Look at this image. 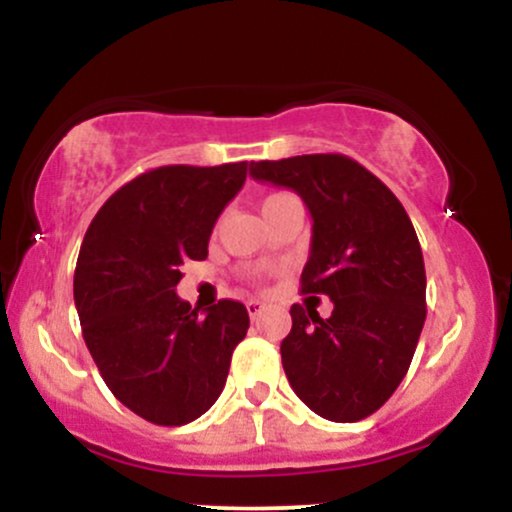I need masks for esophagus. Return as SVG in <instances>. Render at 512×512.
Masks as SVG:
<instances>
[{"label":"esophagus","mask_w":512,"mask_h":512,"mask_svg":"<svg viewBox=\"0 0 512 512\" xmlns=\"http://www.w3.org/2000/svg\"><path fill=\"white\" fill-rule=\"evenodd\" d=\"M248 313H250V320H257V317L264 313V303L248 301Z\"/></svg>","instance_id":"34e87169"}]
</instances>
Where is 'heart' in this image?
<instances>
[{
  "label": "heart",
  "mask_w": 512,
  "mask_h": 512,
  "mask_svg": "<svg viewBox=\"0 0 512 512\" xmlns=\"http://www.w3.org/2000/svg\"><path fill=\"white\" fill-rule=\"evenodd\" d=\"M276 197H279V195H272V197H267V199H264V202H269V199H276Z\"/></svg>",
  "instance_id": "b5f03b06"
}]
</instances>
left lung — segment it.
I'll return each mask as SVG.
<instances>
[{"label": "left lung", "instance_id": "obj_1", "mask_svg": "<svg viewBox=\"0 0 512 512\" xmlns=\"http://www.w3.org/2000/svg\"><path fill=\"white\" fill-rule=\"evenodd\" d=\"M250 175L305 202L313 238L301 291L334 303L327 320L291 305L293 325L281 342L286 378L322 419H366L407 375L426 320L424 255L407 211L342 154L252 161Z\"/></svg>", "mask_w": 512, "mask_h": 512}]
</instances>
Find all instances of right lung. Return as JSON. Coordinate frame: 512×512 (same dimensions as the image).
<instances>
[{
	"label": "right lung",
	"instance_id": "add662e5",
	"mask_svg": "<svg viewBox=\"0 0 512 512\" xmlns=\"http://www.w3.org/2000/svg\"><path fill=\"white\" fill-rule=\"evenodd\" d=\"M248 163L163 166L122 185L88 226L74 272L81 332L110 392L158 426L199 419L221 395L248 308L219 301L199 313L178 298L185 260L238 195Z\"/></svg>",
	"mask_w": 512,
	"mask_h": 512
}]
</instances>
